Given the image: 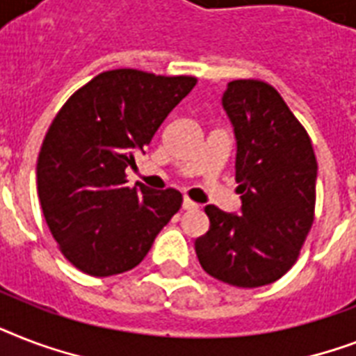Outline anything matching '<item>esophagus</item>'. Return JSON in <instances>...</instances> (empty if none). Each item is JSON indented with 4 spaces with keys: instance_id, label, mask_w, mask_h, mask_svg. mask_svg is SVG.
Listing matches in <instances>:
<instances>
[{
    "instance_id": "esophagus-1",
    "label": "esophagus",
    "mask_w": 356,
    "mask_h": 356,
    "mask_svg": "<svg viewBox=\"0 0 356 356\" xmlns=\"http://www.w3.org/2000/svg\"><path fill=\"white\" fill-rule=\"evenodd\" d=\"M183 209H184V211H194V209H197V203H194V201L188 200V197H184Z\"/></svg>"
}]
</instances>
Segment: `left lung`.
I'll list each match as a JSON object with an SVG mask.
<instances>
[{
    "instance_id": "1",
    "label": "left lung",
    "mask_w": 356,
    "mask_h": 356,
    "mask_svg": "<svg viewBox=\"0 0 356 356\" xmlns=\"http://www.w3.org/2000/svg\"><path fill=\"white\" fill-rule=\"evenodd\" d=\"M236 138L240 212L207 205V234L195 240L201 268L238 288L281 279L298 260L314 222L318 162L303 125L268 83L231 81L222 97Z\"/></svg>"
}]
</instances>
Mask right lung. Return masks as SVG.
<instances>
[{
	"mask_svg": "<svg viewBox=\"0 0 356 356\" xmlns=\"http://www.w3.org/2000/svg\"><path fill=\"white\" fill-rule=\"evenodd\" d=\"M194 86L188 75L111 70L58 111L38 155L36 188L47 227L77 270H133L181 209V192L129 188L125 170Z\"/></svg>",
	"mask_w": 356,
	"mask_h": 356,
	"instance_id": "add662e5",
	"label": "right lung"
}]
</instances>
